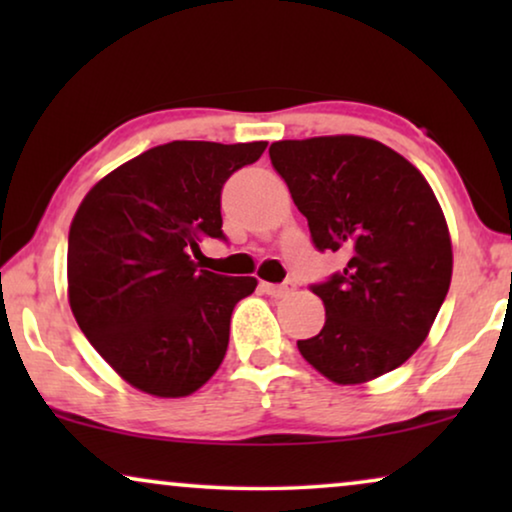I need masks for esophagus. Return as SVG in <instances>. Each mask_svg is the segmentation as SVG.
Wrapping results in <instances>:
<instances>
[{"label": "esophagus", "instance_id": "obj_1", "mask_svg": "<svg viewBox=\"0 0 512 512\" xmlns=\"http://www.w3.org/2000/svg\"><path fill=\"white\" fill-rule=\"evenodd\" d=\"M261 289H263V293H268V296H272V298H284V296H289V293L296 289V286H293V282H284V284L263 282Z\"/></svg>", "mask_w": 512, "mask_h": 512}]
</instances>
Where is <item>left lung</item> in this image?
Masks as SVG:
<instances>
[{
	"label": "left lung",
	"instance_id": "obj_1",
	"mask_svg": "<svg viewBox=\"0 0 512 512\" xmlns=\"http://www.w3.org/2000/svg\"><path fill=\"white\" fill-rule=\"evenodd\" d=\"M270 160L307 219L314 247L345 268L312 284L326 324L298 340L307 363L335 384L394 370L422 345L452 279L447 223L422 172L375 139H286Z\"/></svg>",
	"mask_w": 512,
	"mask_h": 512
}]
</instances>
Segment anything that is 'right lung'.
Here are the masks:
<instances>
[{
    "label": "right lung",
    "instance_id": "obj_1",
    "mask_svg": "<svg viewBox=\"0 0 512 512\" xmlns=\"http://www.w3.org/2000/svg\"><path fill=\"white\" fill-rule=\"evenodd\" d=\"M268 142H170L90 188L69 228L67 282L76 324L139 391L193 394L221 366L233 307L254 277L200 270L205 237L226 240L221 188Z\"/></svg>",
    "mask_w": 512,
    "mask_h": 512
}]
</instances>
